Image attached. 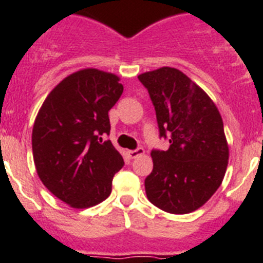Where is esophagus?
Returning a JSON list of instances; mask_svg holds the SVG:
<instances>
[{
    "label": "esophagus",
    "mask_w": 263,
    "mask_h": 263,
    "mask_svg": "<svg viewBox=\"0 0 263 263\" xmlns=\"http://www.w3.org/2000/svg\"><path fill=\"white\" fill-rule=\"evenodd\" d=\"M143 153H145V150H143V147H138L136 148V150H130L129 153H127V155H129L132 159H134V158L139 157V155H142Z\"/></svg>",
    "instance_id": "obj_1"
}]
</instances>
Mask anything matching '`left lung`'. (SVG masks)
Segmentation results:
<instances>
[{
  "instance_id": "1",
  "label": "left lung",
  "mask_w": 263,
  "mask_h": 263,
  "mask_svg": "<svg viewBox=\"0 0 263 263\" xmlns=\"http://www.w3.org/2000/svg\"><path fill=\"white\" fill-rule=\"evenodd\" d=\"M138 79L155 108L159 137L170 141L168 150L152 152L147 199L164 212H194L217 191L227 171L229 147L220 111L179 69L162 67Z\"/></svg>"
}]
</instances>
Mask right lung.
I'll list each match as a JSON object with an SVG mask.
<instances>
[{
    "label": "right lung",
    "instance_id": "obj_1",
    "mask_svg": "<svg viewBox=\"0 0 263 263\" xmlns=\"http://www.w3.org/2000/svg\"><path fill=\"white\" fill-rule=\"evenodd\" d=\"M120 78L85 68L63 79L39 109L32 127V157L48 191L72 208H89L110 195L124 159L103 141L108 111L124 92Z\"/></svg>",
    "mask_w": 263,
    "mask_h": 263
}]
</instances>
